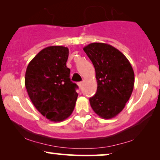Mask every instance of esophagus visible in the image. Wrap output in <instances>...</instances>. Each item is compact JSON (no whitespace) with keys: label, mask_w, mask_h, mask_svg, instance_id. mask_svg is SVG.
Here are the masks:
<instances>
[{"label":"esophagus","mask_w":160,"mask_h":160,"mask_svg":"<svg viewBox=\"0 0 160 160\" xmlns=\"http://www.w3.org/2000/svg\"><path fill=\"white\" fill-rule=\"evenodd\" d=\"M77 84H78V87H79V88L81 89L82 87V85H83V82H78L77 83Z\"/></svg>","instance_id":"1"}]
</instances>
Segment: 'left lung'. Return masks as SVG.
Returning a JSON list of instances; mask_svg holds the SVG:
<instances>
[{
    "mask_svg": "<svg viewBox=\"0 0 160 160\" xmlns=\"http://www.w3.org/2000/svg\"><path fill=\"white\" fill-rule=\"evenodd\" d=\"M84 51L92 62L98 82L97 92L89 98L93 111L102 119L119 114L134 87V71L119 50L104 43H92Z\"/></svg>",
    "mask_w": 160,
    "mask_h": 160,
    "instance_id": "8db88e82",
    "label": "left lung"
}]
</instances>
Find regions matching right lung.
<instances>
[{"label":"right lung","instance_id":"obj_1","mask_svg":"<svg viewBox=\"0 0 160 160\" xmlns=\"http://www.w3.org/2000/svg\"><path fill=\"white\" fill-rule=\"evenodd\" d=\"M69 50L51 46L41 50L27 67L25 84L36 108L50 121L62 122L73 112L77 85L70 78L66 66Z\"/></svg>","mask_w":160,"mask_h":160}]
</instances>
